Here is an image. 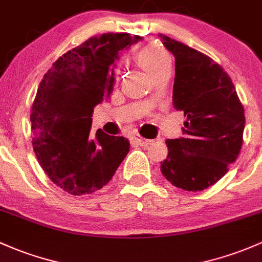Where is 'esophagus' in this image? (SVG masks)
<instances>
[{
  "mask_svg": "<svg viewBox=\"0 0 262 262\" xmlns=\"http://www.w3.org/2000/svg\"><path fill=\"white\" fill-rule=\"evenodd\" d=\"M132 142L138 143V144H139V145H142V147H147V145H149L150 143H152V140L145 139V138H142V137L138 136V134H134V136L132 137Z\"/></svg>",
  "mask_w": 262,
  "mask_h": 262,
  "instance_id": "esophagus-1",
  "label": "esophagus"
}]
</instances>
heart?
I'll return each instance as SVG.
<instances>
[{"label":"heart","instance_id":"heart-1","mask_svg":"<svg viewBox=\"0 0 262 262\" xmlns=\"http://www.w3.org/2000/svg\"><path fill=\"white\" fill-rule=\"evenodd\" d=\"M137 62L145 69L152 76L158 75L162 71L172 68V57L169 52L159 43L152 42L142 46L134 55ZM118 71L115 73V78L118 79Z\"/></svg>","mask_w":262,"mask_h":262}]
</instances>
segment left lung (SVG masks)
Returning a JSON list of instances; mask_svg holds the SVG:
<instances>
[{
  "label": "left lung",
  "mask_w": 262,
  "mask_h": 262,
  "mask_svg": "<svg viewBox=\"0 0 262 262\" xmlns=\"http://www.w3.org/2000/svg\"><path fill=\"white\" fill-rule=\"evenodd\" d=\"M176 59L173 106L183 110V137L167 139L161 172L184 191H203L227 173L241 150L245 114L235 85L211 57L159 35Z\"/></svg>",
  "instance_id": "obj_1"
}]
</instances>
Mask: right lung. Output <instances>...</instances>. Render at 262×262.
Listing matches in <instances>:
<instances>
[{
    "label": "right lung",
    "mask_w": 262,
    "mask_h": 262,
    "mask_svg": "<svg viewBox=\"0 0 262 262\" xmlns=\"http://www.w3.org/2000/svg\"><path fill=\"white\" fill-rule=\"evenodd\" d=\"M140 40L129 34L90 37L59 57L38 85L30 117L32 147L43 172L68 193L103 188L129 152L126 138L90 128L94 108L113 92L119 54Z\"/></svg>",
    "instance_id": "1"
}]
</instances>
